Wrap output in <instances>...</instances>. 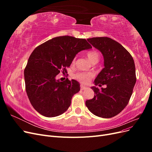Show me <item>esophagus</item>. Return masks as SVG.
<instances>
[{"label":"esophagus","instance_id":"34e87169","mask_svg":"<svg viewBox=\"0 0 152 152\" xmlns=\"http://www.w3.org/2000/svg\"><path fill=\"white\" fill-rule=\"evenodd\" d=\"M87 89V87H85V86H82V85L80 86V89H81V90H86V89Z\"/></svg>","mask_w":152,"mask_h":152}]
</instances>
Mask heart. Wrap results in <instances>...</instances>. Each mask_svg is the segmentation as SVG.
Here are the masks:
<instances>
[{"label":"heart","instance_id":"1","mask_svg":"<svg viewBox=\"0 0 152 152\" xmlns=\"http://www.w3.org/2000/svg\"><path fill=\"white\" fill-rule=\"evenodd\" d=\"M87 57L89 60L93 64L97 63L99 60V54L96 50H91L87 53ZM75 61V58L73 59V63ZM93 77V74L91 73L79 72L73 75V77L77 80H79L82 84H87L90 82L91 78Z\"/></svg>","mask_w":152,"mask_h":152}]
</instances>
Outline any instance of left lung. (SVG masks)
<instances>
[{"mask_svg": "<svg viewBox=\"0 0 152 152\" xmlns=\"http://www.w3.org/2000/svg\"><path fill=\"white\" fill-rule=\"evenodd\" d=\"M87 41L104 58V68L94 84H106L107 87L100 90L92 87L94 96L87 100L86 105L95 115L111 118L121 112L129 102L136 81L134 59L121 44L109 37H93Z\"/></svg>", "mask_w": 152, "mask_h": 152, "instance_id": "left-lung-1", "label": "left lung"}]
</instances>
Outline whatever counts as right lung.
<instances>
[{
	"label": "right lung",
	"mask_w": 152,
	"mask_h": 152,
	"mask_svg": "<svg viewBox=\"0 0 152 152\" xmlns=\"http://www.w3.org/2000/svg\"><path fill=\"white\" fill-rule=\"evenodd\" d=\"M91 45L84 39L60 36L49 40L31 53L24 70L27 96L34 109L47 117L66 112L72 96L80 91L75 80L60 82L56 76L66 71L76 54Z\"/></svg>",
	"instance_id": "add662e5"
}]
</instances>
